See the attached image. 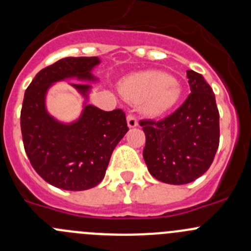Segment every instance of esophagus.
<instances>
[{"label": "esophagus", "instance_id": "34e87169", "mask_svg": "<svg viewBox=\"0 0 251 251\" xmlns=\"http://www.w3.org/2000/svg\"><path fill=\"white\" fill-rule=\"evenodd\" d=\"M137 125H138L137 118H136L135 115H132V114L127 115V126H128V127L133 128V127H136Z\"/></svg>", "mask_w": 251, "mask_h": 251}]
</instances>
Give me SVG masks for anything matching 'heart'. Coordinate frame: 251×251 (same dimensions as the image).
<instances>
[{
	"label": "heart",
	"mask_w": 251,
	"mask_h": 251,
	"mask_svg": "<svg viewBox=\"0 0 251 251\" xmlns=\"http://www.w3.org/2000/svg\"><path fill=\"white\" fill-rule=\"evenodd\" d=\"M121 92L133 103H143L146 113L160 115L176 104L181 96V86L163 73L147 72L125 78Z\"/></svg>",
	"instance_id": "1"
}]
</instances>
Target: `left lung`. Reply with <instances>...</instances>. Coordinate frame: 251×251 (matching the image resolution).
I'll list each match as a JSON object with an SVG mask.
<instances>
[{
  "label": "left lung",
  "instance_id": "8db88e82",
  "mask_svg": "<svg viewBox=\"0 0 251 251\" xmlns=\"http://www.w3.org/2000/svg\"><path fill=\"white\" fill-rule=\"evenodd\" d=\"M191 95L163 120H141L146 133L143 158L160 182L186 184L207 171L219 148L220 123L215 95L203 75L187 70Z\"/></svg>",
  "mask_w": 251,
  "mask_h": 251
}]
</instances>
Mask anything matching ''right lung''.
<instances>
[{
	"instance_id": "right-lung-1",
	"label": "right lung",
	"mask_w": 251,
	"mask_h": 251,
	"mask_svg": "<svg viewBox=\"0 0 251 251\" xmlns=\"http://www.w3.org/2000/svg\"><path fill=\"white\" fill-rule=\"evenodd\" d=\"M98 57H68L39 72L26 88L20 113L23 143L37 174L65 191H86L104 178L111 153L128 131L121 109L104 111L87 104L91 85L70 83L85 98L77 120L65 124L50 115L46 96L50 86L68 78L97 81Z\"/></svg>"
}]
</instances>
